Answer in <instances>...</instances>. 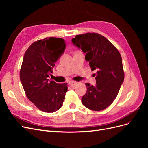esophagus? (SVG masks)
I'll return each mask as SVG.
<instances>
[{"mask_svg": "<svg viewBox=\"0 0 148 148\" xmlns=\"http://www.w3.org/2000/svg\"><path fill=\"white\" fill-rule=\"evenodd\" d=\"M77 84V82L75 81H71L70 82V86L71 88H74Z\"/></svg>", "mask_w": 148, "mask_h": 148, "instance_id": "34e87169", "label": "esophagus"}]
</instances>
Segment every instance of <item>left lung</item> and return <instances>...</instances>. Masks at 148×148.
Segmentation results:
<instances>
[{"label":"left lung","instance_id":"1","mask_svg":"<svg viewBox=\"0 0 148 148\" xmlns=\"http://www.w3.org/2000/svg\"><path fill=\"white\" fill-rule=\"evenodd\" d=\"M86 53L91 70H96V86L86 83L87 91L82 102L88 109L102 110L114 102L124 80L122 57L108 39L96 33L78 34L71 39Z\"/></svg>","mask_w":148,"mask_h":148}]
</instances>
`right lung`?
I'll return each mask as SVG.
<instances>
[{
    "mask_svg": "<svg viewBox=\"0 0 148 148\" xmlns=\"http://www.w3.org/2000/svg\"><path fill=\"white\" fill-rule=\"evenodd\" d=\"M65 49L63 39L51 37L34 42L25 53L20 71L21 82L28 99L44 112L60 109L65 99L67 83L48 79Z\"/></svg>",
    "mask_w": 148,
    "mask_h": 148,
    "instance_id": "add662e5",
    "label": "right lung"
}]
</instances>
